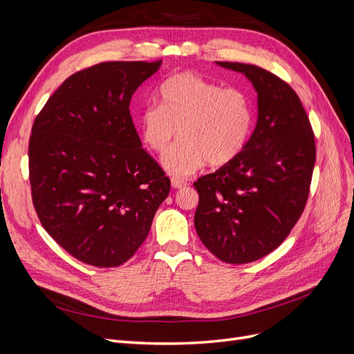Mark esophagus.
Here are the masks:
<instances>
[{"label":"esophagus","mask_w":354,"mask_h":354,"mask_svg":"<svg viewBox=\"0 0 354 354\" xmlns=\"http://www.w3.org/2000/svg\"><path fill=\"white\" fill-rule=\"evenodd\" d=\"M171 186H173L174 189H181L187 186V183L185 180H180V178H171Z\"/></svg>","instance_id":"esophagus-1"}]
</instances>
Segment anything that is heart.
I'll list each match as a JSON object with an SVG mask.
<instances>
[{
    "label": "heart",
    "instance_id": "1",
    "mask_svg": "<svg viewBox=\"0 0 354 354\" xmlns=\"http://www.w3.org/2000/svg\"><path fill=\"white\" fill-rule=\"evenodd\" d=\"M159 104L138 115L143 143L164 156L176 138H183L165 159L171 176L187 177L208 162H233L250 142L254 128L251 95L239 87H221L194 72L168 78L158 91Z\"/></svg>",
    "mask_w": 354,
    "mask_h": 354
}]
</instances>
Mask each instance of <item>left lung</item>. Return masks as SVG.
Segmentation results:
<instances>
[{
  "mask_svg": "<svg viewBox=\"0 0 354 354\" xmlns=\"http://www.w3.org/2000/svg\"><path fill=\"white\" fill-rule=\"evenodd\" d=\"M243 73L259 94V120L233 162L198 178L195 229L224 263L245 264L279 246L306 208L316 145L301 100L274 73L255 65L217 62Z\"/></svg>",
  "mask_w": 354,
  "mask_h": 354,
  "instance_id": "left-lung-1",
  "label": "left lung"
}]
</instances>
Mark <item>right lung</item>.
Here are the masks:
<instances>
[{
  "instance_id": "add662e5",
  "label": "right lung",
  "mask_w": 354,
  "mask_h": 354,
  "mask_svg": "<svg viewBox=\"0 0 354 354\" xmlns=\"http://www.w3.org/2000/svg\"><path fill=\"white\" fill-rule=\"evenodd\" d=\"M160 63L103 62L75 72L32 125V203L50 236L85 264L130 260L169 194L130 113L133 94Z\"/></svg>"
}]
</instances>
